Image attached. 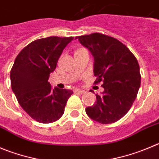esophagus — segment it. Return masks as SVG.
Wrapping results in <instances>:
<instances>
[{
    "label": "esophagus",
    "instance_id": "obj_1",
    "mask_svg": "<svg viewBox=\"0 0 159 159\" xmlns=\"http://www.w3.org/2000/svg\"><path fill=\"white\" fill-rule=\"evenodd\" d=\"M75 93H81V94H83V93H85V91L82 89H75Z\"/></svg>",
    "mask_w": 159,
    "mask_h": 159
}]
</instances>
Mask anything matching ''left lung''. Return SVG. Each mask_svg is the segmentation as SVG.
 Returning <instances> with one entry per match:
<instances>
[{
  "label": "left lung",
  "mask_w": 159,
  "mask_h": 159,
  "mask_svg": "<svg viewBox=\"0 0 159 159\" xmlns=\"http://www.w3.org/2000/svg\"><path fill=\"white\" fill-rule=\"evenodd\" d=\"M94 57V84L102 82V95L86 107L87 115L102 124H110L126 115L136 100L141 76L137 59L123 43L100 33L76 37Z\"/></svg>",
  "instance_id": "obj_1"
}]
</instances>
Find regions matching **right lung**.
<instances>
[{
    "label": "right lung",
    "instance_id": "add662e5",
    "mask_svg": "<svg viewBox=\"0 0 159 159\" xmlns=\"http://www.w3.org/2000/svg\"><path fill=\"white\" fill-rule=\"evenodd\" d=\"M73 37H48L26 45L15 59L10 72L11 89L19 105L41 123L57 121L64 113L72 90L52 89L48 81L63 49Z\"/></svg>",
    "mask_w": 159,
    "mask_h": 159
}]
</instances>
